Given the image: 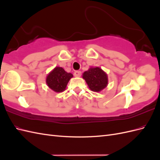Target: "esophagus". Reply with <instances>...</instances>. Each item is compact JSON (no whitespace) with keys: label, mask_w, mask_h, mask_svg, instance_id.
Masks as SVG:
<instances>
[{"label":"esophagus","mask_w":160,"mask_h":160,"mask_svg":"<svg viewBox=\"0 0 160 160\" xmlns=\"http://www.w3.org/2000/svg\"><path fill=\"white\" fill-rule=\"evenodd\" d=\"M74 75L75 77H80L81 75V72L80 71H76L74 72Z\"/></svg>","instance_id":"1"}]
</instances>
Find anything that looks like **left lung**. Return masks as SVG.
<instances>
[{"label":"left lung","mask_w":160,"mask_h":160,"mask_svg":"<svg viewBox=\"0 0 160 160\" xmlns=\"http://www.w3.org/2000/svg\"><path fill=\"white\" fill-rule=\"evenodd\" d=\"M89 89L95 92H99L105 89L108 83V75L99 67H91L83 74Z\"/></svg>","instance_id":"8db88e82"}]
</instances>
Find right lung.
Instances as JSON below:
<instances>
[{
	"label": "right lung",
	"mask_w": 160,
	"mask_h": 160,
	"mask_svg": "<svg viewBox=\"0 0 160 160\" xmlns=\"http://www.w3.org/2000/svg\"><path fill=\"white\" fill-rule=\"evenodd\" d=\"M72 77V74L66 72L62 67H56L47 75L46 83L52 91L60 93L65 90L67 83Z\"/></svg>",
	"instance_id": "add662e5"
}]
</instances>
